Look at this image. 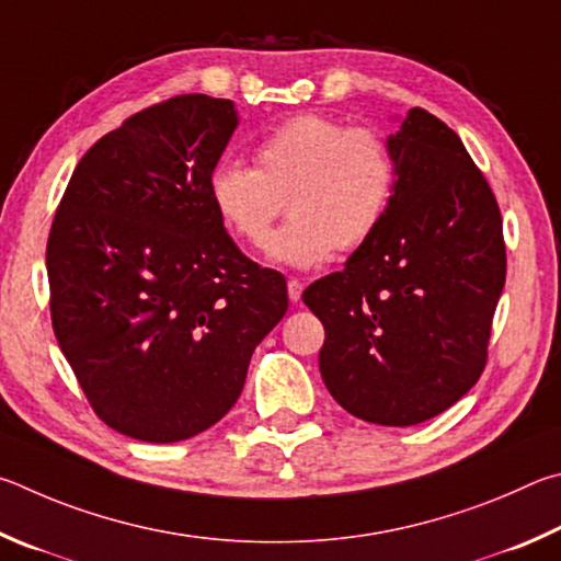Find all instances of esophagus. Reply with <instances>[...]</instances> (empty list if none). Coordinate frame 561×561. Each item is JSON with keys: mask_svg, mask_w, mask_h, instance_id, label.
Listing matches in <instances>:
<instances>
[{"mask_svg": "<svg viewBox=\"0 0 561 561\" xmlns=\"http://www.w3.org/2000/svg\"><path fill=\"white\" fill-rule=\"evenodd\" d=\"M300 296H302V283L298 278H290L288 280V298H290V302H298Z\"/></svg>", "mask_w": 561, "mask_h": 561, "instance_id": "1", "label": "esophagus"}]
</instances>
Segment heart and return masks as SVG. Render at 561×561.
Wrapping results in <instances>:
<instances>
[{
    "mask_svg": "<svg viewBox=\"0 0 561 561\" xmlns=\"http://www.w3.org/2000/svg\"><path fill=\"white\" fill-rule=\"evenodd\" d=\"M255 167L219 162L209 199L236 239L263 243L283 211L290 219L268 239L273 261L310 268L335 249L365 245L394 199L399 162L377 127L300 113L263 137Z\"/></svg>",
    "mask_w": 561,
    "mask_h": 561,
    "instance_id": "heart-1",
    "label": "heart"
}]
</instances>
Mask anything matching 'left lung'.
<instances>
[{
	"label": "left lung",
	"instance_id": "8db88e82",
	"mask_svg": "<svg viewBox=\"0 0 561 561\" xmlns=\"http://www.w3.org/2000/svg\"><path fill=\"white\" fill-rule=\"evenodd\" d=\"M389 142L399 180L385 221L302 300L325 325L320 375L337 404L414 426L483 375L507 259L495 194L444 121L411 107Z\"/></svg>",
	"mask_w": 561,
	"mask_h": 561
}]
</instances>
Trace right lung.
<instances>
[{
	"mask_svg": "<svg viewBox=\"0 0 561 561\" xmlns=\"http://www.w3.org/2000/svg\"><path fill=\"white\" fill-rule=\"evenodd\" d=\"M236 125L202 93L130 115L76 164L48 233L58 347L95 414L147 444L224 419L288 310L286 278L245 259L209 199Z\"/></svg>",
	"mask_w": 561,
	"mask_h": 561,
	"instance_id": "obj_1",
	"label": "right lung"
}]
</instances>
